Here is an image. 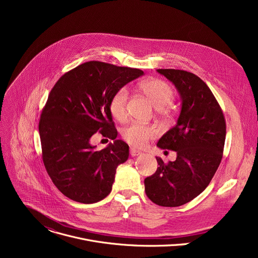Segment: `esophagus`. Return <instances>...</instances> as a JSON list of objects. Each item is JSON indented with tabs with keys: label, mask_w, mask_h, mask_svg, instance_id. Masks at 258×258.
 <instances>
[{
	"label": "esophagus",
	"mask_w": 258,
	"mask_h": 258,
	"mask_svg": "<svg viewBox=\"0 0 258 258\" xmlns=\"http://www.w3.org/2000/svg\"><path fill=\"white\" fill-rule=\"evenodd\" d=\"M130 153H131V155H132L133 157H135V156H139V155H141V154H142L140 151H138V150H136V149H134V148H131Z\"/></svg>",
	"instance_id": "obj_1"
}]
</instances>
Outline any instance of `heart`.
Returning <instances> with one entry per match:
<instances>
[{"label":"heart","mask_w":258,"mask_h":258,"mask_svg":"<svg viewBox=\"0 0 258 258\" xmlns=\"http://www.w3.org/2000/svg\"><path fill=\"white\" fill-rule=\"evenodd\" d=\"M141 89L157 108L160 114L166 115L170 112L168 105L173 99V91L168 84L160 80H149L141 85ZM127 99L128 90L126 87H123L113 95L110 101V112L119 121H123L127 117ZM155 136L156 130L154 127L141 123H133L122 131L123 139L137 148H144L149 140Z\"/></svg>","instance_id":"b5f03b06"}]
</instances>
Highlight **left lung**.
Instances as JSON below:
<instances>
[{
  "instance_id": "obj_1",
  "label": "left lung",
  "mask_w": 258,
  "mask_h": 258,
  "mask_svg": "<svg viewBox=\"0 0 258 258\" xmlns=\"http://www.w3.org/2000/svg\"><path fill=\"white\" fill-rule=\"evenodd\" d=\"M174 85L180 98L175 125L158 141L157 147L176 152V159L164 163L144 180L145 192L157 205L176 207L200 195L209 185L223 158L226 121L207 85L194 73L178 69H157Z\"/></svg>"
}]
</instances>
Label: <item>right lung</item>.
<instances>
[{"label": "right lung", "instance_id": "right-lung-1", "mask_svg": "<svg viewBox=\"0 0 258 258\" xmlns=\"http://www.w3.org/2000/svg\"><path fill=\"white\" fill-rule=\"evenodd\" d=\"M142 76L141 69L90 61L65 73L52 89L39 125L43 161L54 185L69 199L91 204L111 192L116 168L130 151L116 139L110 101ZM98 130L114 140L102 151L90 144Z\"/></svg>", "mask_w": 258, "mask_h": 258}]
</instances>
